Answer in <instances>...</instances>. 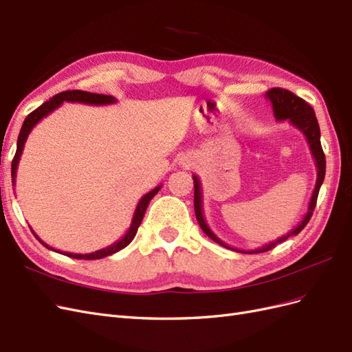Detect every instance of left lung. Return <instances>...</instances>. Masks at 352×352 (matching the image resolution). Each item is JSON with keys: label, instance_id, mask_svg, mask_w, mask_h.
I'll return each instance as SVG.
<instances>
[{"label": "left lung", "instance_id": "left-lung-1", "mask_svg": "<svg viewBox=\"0 0 352 352\" xmlns=\"http://www.w3.org/2000/svg\"><path fill=\"white\" fill-rule=\"evenodd\" d=\"M265 98H267L272 102L273 107V113L274 117L278 122H287L289 124H292L295 129L300 131L310 145V151L311 155L314 158V163L317 167V179H316V186L313 190V195L310 198V202H308V208L307 212L304 214L302 220L298 223V225L286 233V235H282L280 238L274 239L269 243L263 245L260 248L255 250H239V248H233L230 245H228L226 242H223L219 236H216V233L210 229V226L207 225L206 217H204V210H202V189H201V182L197 175H192L194 177V207H195V216L197 220L199 223V226L202 229V232L206 233L208 238H211L214 242H217L219 245L225 248H229L232 251H238L242 254H257V252H264L269 251L272 248H274L276 245L286 241L289 236L298 235L305 226L307 223L310 221L313 211L316 207L317 202V195L318 190H320V186L324 180V173H326V157L324 153L322 150V144H320V126H318V122L316 119V113L313 110V107L308 102H305L302 98L296 97L295 94L282 89V88H273L270 89L267 94H265Z\"/></svg>", "mask_w": 352, "mask_h": 352}]
</instances>
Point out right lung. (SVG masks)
Returning <instances> with one entry per match:
<instances>
[{"mask_svg":"<svg viewBox=\"0 0 352 352\" xmlns=\"http://www.w3.org/2000/svg\"><path fill=\"white\" fill-rule=\"evenodd\" d=\"M67 101V102H80V104H88V105H109V104H114L117 100L114 97H111V95H104V94H92V92H87V91H65V92H60L57 95H54V97L50 98L47 102H44L41 105V107H38L35 111H32L26 119L23 122V126L22 129H20V133H19V138H17V150H16V155L13 158V163H12V182L13 185H16V173H17V166H19V162H20V157H22V153H23V148H25V144H26V140L29 133L32 132V129L44 119V117H47L48 114H51L54 110H57L60 105ZM162 189V185L155 186L154 189H151L150 192L145 194L140 202H138V206L135 208V212H133V217H132V221H131V226L129 229L126 230L124 235L117 241L114 243H111L110 247H105L102 250H98L95 252H91V254H73V252H63V251H57L52 247H50V245H47L44 241H42L36 233L34 232V229H32L30 226V230L32 233H34L35 238L44 245L45 248L51 250V251H57L63 255H67V257H72V258H78V260H98V258H104V257H109V255L117 252L123 250L124 247H127L129 245L135 235L138 232V228H140L141 221L144 219V214L146 211V207L148 204H150V201L154 198V195L158 192V190Z\"/></svg>","mask_w":352,"mask_h":352,"instance_id":"add662e5","label":"right lung"}]
</instances>
